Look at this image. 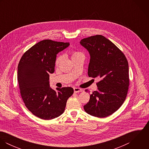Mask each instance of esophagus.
Wrapping results in <instances>:
<instances>
[{
	"instance_id": "obj_1",
	"label": "esophagus",
	"mask_w": 149,
	"mask_h": 149,
	"mask_svg": "<svg viewBox=\"0 0 149 149\" xmlns=\"http://www.w3.org/2000/svg\"><path fill=\"white\" fill-rule=\"evenodd\" d=\"M73 89H74V93H78V92H80L83 91V89H81L79 88H76V87H74L73 88Z\"/></svg>"
}]
</instances>
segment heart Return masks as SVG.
Listing matches in <instances>:
<instances>
[{"label":"heart","mask_w":149,"mask_h":149,"mask_svg":"<svg viewBox=\"0 0 149 149\" xmlns=\"http://www.w3.org/2000/svg\"><path fill=\"white\" fill-rule=\"evenodd\" d=\"M81 54H83L81 52H76V51H73L72 52V58L75 57H77L79 55H81ZM62 60V56L61 55H59L58 56H57V57L56 58V61H55V64L56 65H58V64L60 63L61 61Z\"/></svg>","instance_id":"heart-1"}]
</instances>
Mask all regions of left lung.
Instances as JSON below:
<instances>
[{
  "mask_svg": "<svg viewBox=\"0 0 149 149\" xmlns=\"http://www.w3.org/2000/svg\"><path fill=\"white\" fill-rule=\"evenodd\" d=\"M80 44L90 54L88 76L100 79L96 83L97 90L90 95L84 109L92 116L105 118L116 111L126 98L130 82L127 58L114 43L102 35L84 38Z\"/></svg>",
  "mask_w": 149,
  "mask_h": 149,
  "instance_id": "8db88e82",
  "label": "left lung"
}]
</instances>
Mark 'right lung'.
Returning a JSON list of instances; mask_svg holds the SVG:
<instances>
[{
  "instance_id": "1",
  "label": "right lung",
  "mask_w": 149,
  "mask_h": 149,
  "mask_svg": "<svg viewBox=\"0 0 149 149\" xmlns=\"http://www.w3.org/2000/svg\"><path fill=\"white\" fill-rule=\"evenodd\" d=\"M69 42L45 40L36 43L23 55L18 66L17 79L22 100L35 116L50 120L60 116L67 100L73 93L71 87H50L49 74L54 72L57 54Z\"/></svg>"
}]
</instances>
